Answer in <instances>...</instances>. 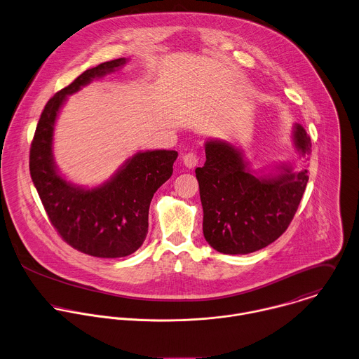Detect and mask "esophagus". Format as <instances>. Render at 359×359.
<instances>
[{
    "label": "esophagus",
    "instance_id": "34e87169",
    "mask_svg": "<svg viewBox=\"0 0 359 359\" xmlns=\"http://www.w3.org/2000/svg\"><path fill=\"white\" fill-rule=\"evenodd\" d=\"M198 161H200V158H198V155H197L196 152H189V154H186V155L183 156V163H184V166L189 168V169L194 168V166L198 163Z\"/></svg>",
    "mask_w": 359,
    "mask_h": 359
}]
</instances>
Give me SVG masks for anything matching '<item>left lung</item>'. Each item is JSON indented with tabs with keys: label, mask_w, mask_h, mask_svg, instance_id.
<instances>
[{
	"label": "left lung",
	"mask_w": 359,
	"mask_h": 359,
	"mask_svg": "<svg viewBox=\"0 0 359 359\" xmlns=\"http://www.w3.org/2000/svg\"><path fill=\"white\" fill-rule=\"evenodd\" d=\"M294 144L305 156L312 142L301 124ZM205 163L196 169L203 204V232L211 248L224 255H248L277 241L291 224L309 176L283 163L274 175L257 177L232 144L205 142Z\"/></svg>",
	"instance_id": "8db88e82"
}]
</instances>
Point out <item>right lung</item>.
Listing matches in <instances>:
<instances>
[{
	"mask_svg": "<svg viewBox=\"0 0 359 359\" xmlns=\"http://www.w3.org/2000/svg\"><path fill=\"white\" fill-rule=\"evenodd\" d=\"M126 58L86 69L58 90L44 106L30 145L29 169L47 217L58 235L74 249L102 259L126 257L144 243L154 193L172 176L176 151L137 152L103 184L83 189L57 172L53 133L68 95L95 78L117 71Z\"/></svg>",
	"mask_w": 359,
	"mask_h": 359,
	"instance_id": "obj_1",
	"label": "right lung"
}]
</instances>
